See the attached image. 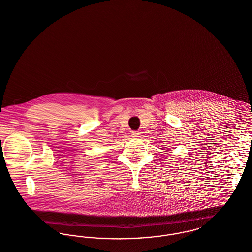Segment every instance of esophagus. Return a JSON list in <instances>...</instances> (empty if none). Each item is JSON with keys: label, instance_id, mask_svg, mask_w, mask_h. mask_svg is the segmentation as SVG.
<instances>
[{"label": "esophagus", "instance_id": "obj_1", "mask_svg": "<svg viewBox=\"0 0 252 252\" xmlns=\"http://www.w3.org/2000/svg\"><path fill=\"white\" fill-rule=\"evenodd\" d=\"M141 136V133L139 131H133L132 132V137L134 138H139Z\"/></svg>", "mask_w": 252, "mask_h": 252}]
</instances>
